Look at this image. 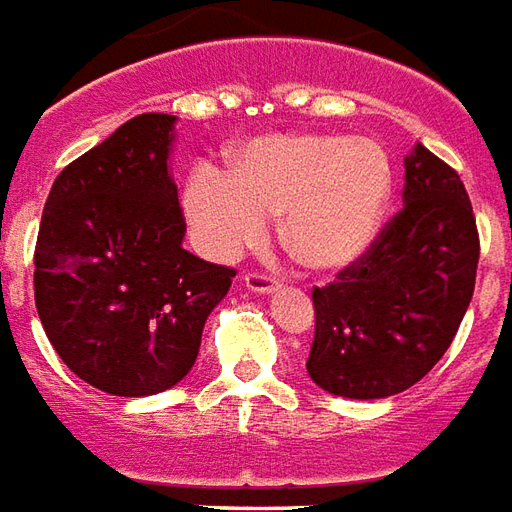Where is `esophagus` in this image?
I'll return each mask as SVG.
<instances>
[{
    "label": "esophagus",
    "instance_id": "esophagus-1",
    "mask_svg": "<svg viewBox=\"0 0 512 512\" xmlns=\"http://www.w3.org/2000/svg\"><path fill=\"white\" fill-rule=\"evenodd\" d=\"M245 286H248L250 292H259V295H270L278 281H275L273 275L267 273H248L245 275Z\"/></svg>",
    "mask_w": 512,
    "mask_h": 512
}]
</instances>
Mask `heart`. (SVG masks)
Masks as SVG:
<instances>
[{"mask_svg":"<svg viewBox=\"0 0 512 512\" xmlns=\"http://www.w3.org/2000/svg\"><path fill=\"white\" fill-rule=\"evenodd\" d=\"M394 195V165L369 137L286 132L253 137L228 159V173L192 170L184 212L198 245L215 259L256 248L270 220L306 270L355 264L378 237Z\"/></svg>","mask_w":512,"mask_h":512,"instance_id":"1","label":"heart"}]
</instances>
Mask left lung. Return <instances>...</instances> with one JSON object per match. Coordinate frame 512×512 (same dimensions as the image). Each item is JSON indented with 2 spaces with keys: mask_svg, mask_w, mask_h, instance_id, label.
<instances>
[{
  "mask_svg": "<svg viewBox=\"0 0 512 512\" xmlns=\"http://www.w3.org/2000/svg\"><path fill=\"white\" fill-rule=\"evenodd\" d=\"M402 201L372 248L311 292L317 328L306 369L336 397L411 389L447 353L474 295L480 234L458 173L416 143Z\"/></svg>",
  "mask_w": 512,
  "mask_h": 512,
  "instance_id": "8db88e82",
  "label": "left lung"
}]
</instances>
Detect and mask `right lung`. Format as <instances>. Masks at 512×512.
<instances>
[{"instance_id":"add662e5","label":"right lung","mask_w":512,"mask_h":512,"mask_svg":"<svg viewBox=\"0 0 512 512\" xmlns=\"http://www.w3.org/2000/svg\"><path fill=\"white\" fill-rule=\"evenodd\" d=\"M173 115L146 112L54 179L35 245V306L76 378L115 397L176 386L234 270L181 248Z\"/></svg>"}]
</instances>
